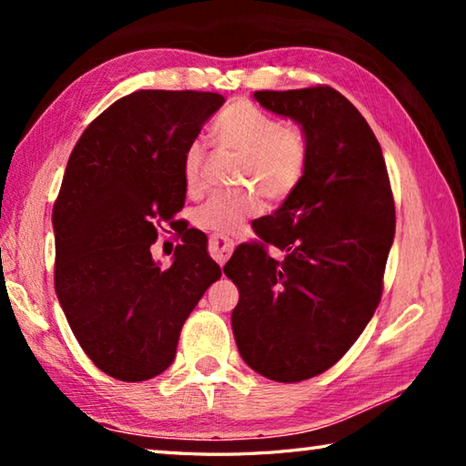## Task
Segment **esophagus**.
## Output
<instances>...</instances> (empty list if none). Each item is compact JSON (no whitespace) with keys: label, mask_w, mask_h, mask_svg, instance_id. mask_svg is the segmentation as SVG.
<instances>
[{"label":"esophagus","mask_w":466,"mask_h":466,"mask_svg":"<svg viewBox=\"0 0 466 466\" xmlns=\"http://www.w3.org/2000/svg\"><path fill=\"white\" fill-rule=\"evenodd\" d=\"M232 250H234V240L228 238V236H219V234L209 236V252L219 265H224L228 258H230Z\"/></svg>","instance_id":"34e87169"}]
</instances>
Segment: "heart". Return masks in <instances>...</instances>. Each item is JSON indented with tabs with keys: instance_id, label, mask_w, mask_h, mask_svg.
<instances>
[{
	"instance_id": "1",
	"label": "heart",
	"mask_w": 466,
	"mask_h": 466,
	"mask_svg": "<svg viewBox=\"0 0 466 466\" xmlns=\"http://www.w3.org/2000/svg\"><path fill=\"white\" fill-rule=\"evenodd\" d=\"M216 144L242 157L236 193H216L195 209L193 222L208 232L230 234L261 214L263 197L283 201L298 191L309 170L310 139L302 125L283 121L250 102H234L214 121ZM208 149L201 141L188 144L183 156V178L188 193L205 187Z\"/></svg>"
}]
</instances>
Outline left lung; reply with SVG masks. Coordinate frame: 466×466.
Wrapping results in <instances>:
<instances>
[{"mask_svg":"<svg viewBox=\"0 0 466 466\" xmlns=\"http://www.w3.org/2000/svg\"><path fill=\"white\" fill-rule=\"evenodd\" d=\"M258 105L302 125L310 162L302 185L240 244L224 273L240 291L232 330L242 360L275 382L335 366L380 304L394 238V199L368 121L330 86L255 92ZM279 248L273 259L266 247Z\"/></svg>","mask_w":466,"mask_h":466,"instance_id":"left-lung-1","label":"left lung"}]
</instances>
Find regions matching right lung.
I'll list each match as a JSON object with an SVG mask.
<instances>
[{
  "label": "right lung",
  "mask_w": 466,
  "mask_h": 466,
  "mask_svg": "<svg viewBox=\"0 0 466 466\" xmlns=\"http://www.w3.org/2000/svg\"><path fill=\"white\" fill-rule=\"evenodd\" d=\"M216 92L137 90L94 119L69 156L53 205L55 291L77 343L123 382L167 370L188 314L222 269L208 238L183 232L175 261L149 247L178 226L183 156L224 105Z\"/></svg>",
  "instance_id": "add662e5"
}]
</instances>
